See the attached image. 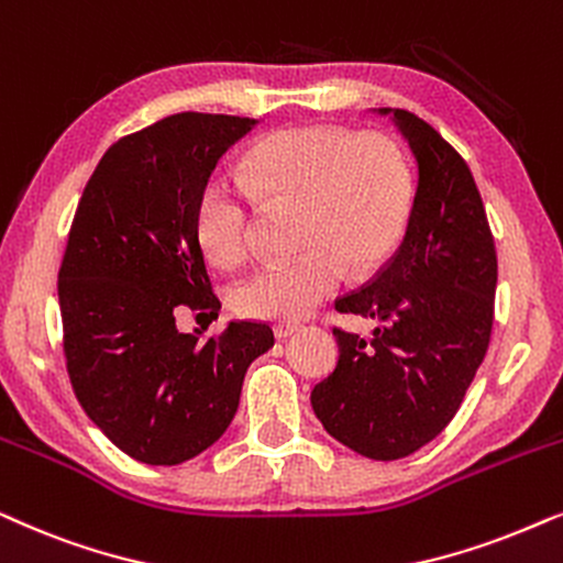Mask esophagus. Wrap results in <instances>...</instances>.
<instances>
[{"instance_id":"1","label":"esophagus","mask_w":563,"mask_h":563,"mask_svg":"<svg viewBox=\"0 0 563 563\" xmlns=\"http://www.w3.org/2000/svg\"><path fill=\"white\" fill-rule=\"evenodd\" d=\"M299 328H302L299 323H276L274 333H276V339H289V335H295Z\"/></svg>"}]
</instances>
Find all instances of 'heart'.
Wrapping results in <instances>:
<instances>
[{"mask_svg": "<svg viewBox=\"0 0 563 563\" xmlns=\"http://www.w3.org/2000/svg\"><path fill=\"white\" fill-rule=\"evenodd\" d=\"M247 186L217 173L196 203V232L211 258L235 264L247 251L255 196L272 207H299L295 258L266 261L232 287L247 318H302L354 272H372L404 238L413 180L406 155L379 131L291 126L245 155Z\"/></svg>", "mask_w": 563, "mask_h": 563, "instance_id": "obj_1", "label": "heart"}]
</instances>
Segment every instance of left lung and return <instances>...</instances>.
Returning a JSON list of instances; mask_svg holds the SVG:
<instances>
[{"mask_svg": "<svg viewBox=\"0 0 563 563\" xmlns=\"http://www.w3.org/2000/svg\"><path fill=\"white\" fill-rule=\"evenodd\" d=\"M390 115L419 180L404 243L335 310L379 320L369 341L333 328L339 364L312 388V411L349 450L398 460L432 442L463 404L494 325L496 251L471 167L419 115Z\"/></svg>", "mask_w": 563, "mask_h": 563, "instance_id": "obj_1", "label": "left lung"}]
</instances>
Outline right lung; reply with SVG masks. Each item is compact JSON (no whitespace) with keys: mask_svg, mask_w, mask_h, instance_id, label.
<instances>
[{"mask_svg":"<svg viewBox=\"0 0 563 563\" xmlns=\"http://www.w3.org/2000/svg\"><path fill=\"white\" fill-rule=\"evenodd\" d=\"M255 119L175 113L119 139L77 203L58 268L64 356L79 406L139 463L178 465L211 448L243 377L274 346L266 323L180 333V308L217 318L196 203L217 159Z\"/></svg>","mask_w":563,"mask_h":563,"instance_id":"1","label":"right lung"}]
</instances>
